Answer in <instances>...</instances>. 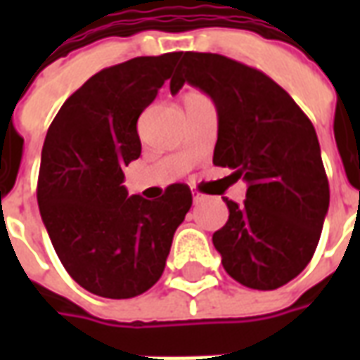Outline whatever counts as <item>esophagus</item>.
Masks as SVG:
<instances>
[{"label": "esophagus", "mask_w": 360, "mask_h": 360, "mask_svg": "<svg viewBox=\"0 0 360 360\" xmlns=\"http://www.w3.org/2000/svg\"><path fill=\"white\" fill-rule=\"evenodd\" d=\"M202 200H204L202 195H198V193H196V195H193V202H195V204L202 202Z\"/></svg>", "instance_id": "esophagus-1"}]
</instances>
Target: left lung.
I'll return each mask as SVG.
<instances>
[{
  "label": "left lung",
  "mask_w": 360,
  "mask_h": 360,
  "mask_svg": "<svg viewBox=\"0 0 360 360\" xmlns=\"http://www.w3.org/2000/svg\"><path fill=\"white\" fill-rule=\"evenodd\" d=\"M185 82L216 103L214 165L247 181V200L226 198L229 219L212 235L221 264L250 289L285 285L310 262L330 206L316 131L270 77L226 56L185 51L172 94Z\"/></svg>",
  "instance_id": "obj_1"
}]
</instances>
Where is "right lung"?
<instances>
[{"instance_id":"1","label":"right lung","mask_w":360,"mask_h":360,"mask_svg":"<svg viewBox=\"0 0 360 360\" xmlns=\"http://www.w3.org/2000/svg\"><path fill=\"white\" fill-rule=\"evenodd\" d=\"M181 51L102 69L67 98L48 129L38 206L69 276L86 291L131 299L164 274L173 233L193 204L175 183L160 200L129 196L125 165L141 156L136 121Z\"/></svg>"}]
</instances>
